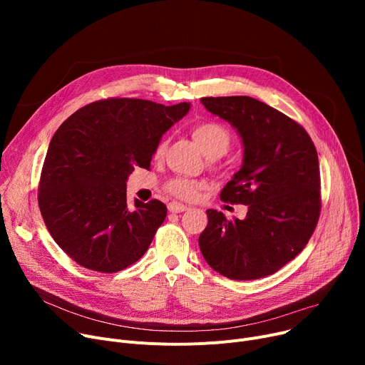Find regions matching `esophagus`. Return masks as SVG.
<instances>
[{"label": "esophagus", "instance_id": "obj_1", "mask_svg": "<svg viewBox=\"0 0 365 365\" xmlns=\"http://www.w3.org/2000/svg\"><path fill=\"white\" fill-rule=\"evenodd\" d=\"M185 210H187V207L180 204V202L173 201V202L168 204V212L170 213H182V212H185Z\"/></svg>", "mask_w": 365, "mask_h": 365}]
</instances>
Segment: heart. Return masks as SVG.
I'll use <instances>...</instances> for the list:
<instances>
[{
	"mask_svg": "<svg viewBox=\"0 0 365 365\" xmlns=\"http://www.w3.org/2000/svg\"><path fill=\"white\" fill-rule=\"evenodd\" d=\"M190 134H192L194 140L200 145V148L202 149V152L208 158H219L222 157L223 153L227 152V149L231 148L232 143V138L229 130L219 124V123H200L197 125L192 127L190 130ZM165 149V142L161 140L157 148H155V157L160 158ZM202 185L197 180H190L186 178H175L171 179L165 189L167 192H170L173 197L180 198V200H186L190 201L197 198L198 192L201 190Z\"/></svg>",
	"mask_w": 365,
	"mask_h": 365,
	"instance_id": "1",
	"label": "heart"
}]
</instances>
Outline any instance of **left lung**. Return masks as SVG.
<instances>
[{"label":"left lung","instance_id":"8db88e82","mask_svg":"<svg viewBox=\"0 0 365 365\" xmlns=\"http://www.w3.org/2000/svg\"><path fill=\"white\" fill-rule=\"evenodd\" d=\"M201 103L231 123L242 139V165L220 200L248 207L242 220L207 210L201 253L229 279L272 275L303 250L319 219L315 145L299 123L248 96L202 98Z\"/></svg>","mask_w":365,"mask_h":365}]
</instances>
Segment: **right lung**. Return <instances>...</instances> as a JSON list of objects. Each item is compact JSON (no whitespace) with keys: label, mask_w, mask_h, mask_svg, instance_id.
<instances>
[{"label":"right lung","mask_w":365,"mask_h":365,"mask_svg":"<svg viewBox=\"0 0 365 365\" xmlns=\"http://www.w3.org/2000/svg\"><path fill=\"white\" fill-rule=\"evenodd\" d=\"M189 108L109 98L83 106L57 128L38 205L50 235L73 262L113 274L146 253L167 207L158 200H134L130 207L125 182L136 165L149 168L163 134Z\"/></svg>","instance_id":"add662e5"}]
</instances>
